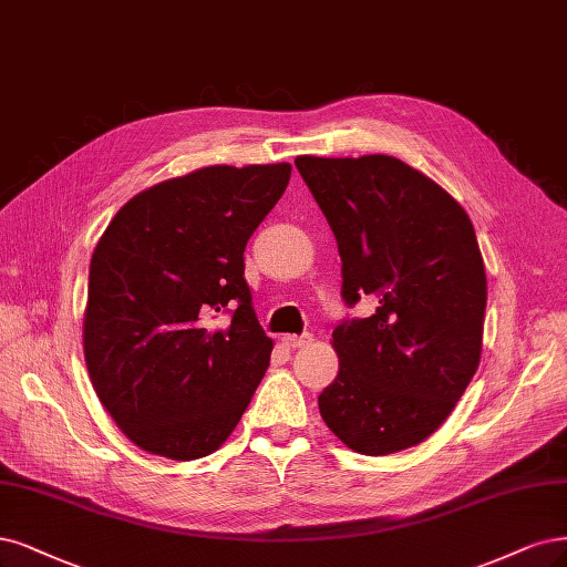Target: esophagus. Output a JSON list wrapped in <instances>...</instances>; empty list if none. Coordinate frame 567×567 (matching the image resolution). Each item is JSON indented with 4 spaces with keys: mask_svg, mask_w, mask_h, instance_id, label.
Returning <instances> with one entry per match:
<instances>
[{
    "mask_svg": "<svg viewBox=\"0 0 567 567\" xmlns=\"http://www.w3.org/2000/svg\"><path fill=\"white\" fill-rule=\"evenodd\" d=\"M311 340H315V338H311V333H305V336H286V338H284V344L290 347V349H298V347H307Z\"/></svg>",
    "mask_w": 567,
    "mask_h": 567,
    "instance_id": "34e87169",
    "label": "esophagus"
}]
</instances>
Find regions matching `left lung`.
<instances>
[{
  "instance_id": "obj_1",
  "label": "left lung",
  "mask_w": 567,
  "mask_h": 567,
  "mask_svg": "<svg viewBox=\"0 0 567 567\" xmlns=\"http://www.w3.org/2000/svg\"><path fill=\"white\" fill-rule=\"evenodd\" d=\"M296 166L338 239L344 302H378L333 330L340 370L321 417L361 455L405 451L453 413L481 361L487 284L474 225L441 185L386 154H305Z\"/></svg>"
}]
</instances>
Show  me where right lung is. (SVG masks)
I'll return each instance as SVG.
<instances>
[{"label": "right lung", "instance_id": "obj_1", "mask_svg": "<svg viewBox=\"0 0 567 567\" xmlns=\"http://www.w3.org/2000/svg\"><path fill=\"white\" fill-rule=\"evenodd\" d=\"M290 164L206 166L126 202L89 269L84 357L116 426L152 455L199 460L227 441L265 375L271 342L244 250ZM230 321L215 323L217 311Z\"/></svg>", "mask_w": 567, "mask_h": 567}]
</instances>
